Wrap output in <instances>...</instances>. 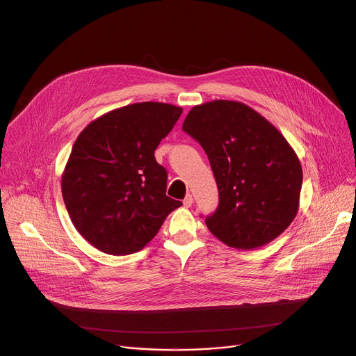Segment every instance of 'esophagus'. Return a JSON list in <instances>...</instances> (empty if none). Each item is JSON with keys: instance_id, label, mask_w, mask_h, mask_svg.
Returning a JSON list of instances; mask_svg holds the SVG:
<instances>
[{"instance_id": "obj_1", "label": "esophagus", "mask_w": 356, "mask_h": 356, "mask_svg": "<svg viewBox=\"0 0 356 356\" xmlns=\"http://www.w3.org/2000/svg\"><path fill=\"white\" fill-rule=\"evenodd\" d=\"M193 202H194V200H193V195H191V194H187L186 198L183 200V204H184L186 207H191Z\"/></svg>"}]
</instances>
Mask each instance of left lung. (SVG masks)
I'll return each instance as SVG.
<instances>
[{"label":"left lung","mask_w":356,"mask_h":356,"mask_svg":"<svg viewBox=\"0 0 356 356\" xmlns=\"http://www.w3.org/2000/svg\"><path fill=\"white\" fill-rule=\"evenodd\" d=\"M183 131L206 150L220 204L206 218L210 232L236 249L276 239L300 206L302 169L294 149L265 117L231 99L194 106Z\"/></svg>","instance_id":"8db88e82"}]
</instances>
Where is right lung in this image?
Here are the masks:
<instances>
[{
    "mask_svg": "<svg viewBox=\"0 0 356 356\" xmlns=\"http://www.w3.org/2000/svg\"><path fill=\"white\" fill-rule=\"evenodd\" d=\"M183 108L146 101L113 110L77 136L62 194L79 234L108 255L142 250L181 206L166 195L168 173L155 149Z\"/></svg>",
    "mask_w": 356,
    "mask_h": 356,
    "instance_id": "add662e5",
    "label": "right lung"
}]
</instances>
